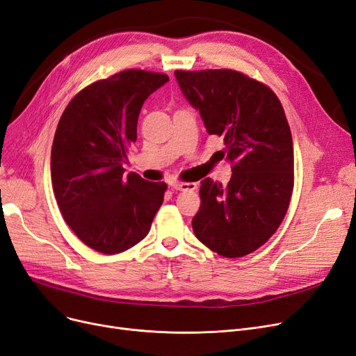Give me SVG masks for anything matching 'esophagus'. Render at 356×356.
I'll return each instance as SVG.
<instances>
[{"label": "esophagus", "instance_id": "esophagus-1", "mask_svg": "<svg viewBox=\"0 0 356 356\" xmlns=\"http://www.w3.org/2000/svg\"><path fill=\"white\" fill-rule=\"evenodd\" d=\"M171 188H173L175 191H195L196 188H198V185L196 183H183V181H176L171 185Z\"/></svg>", "mask_w": 356, "mask_h": 356}]
</instances>
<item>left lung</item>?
Here are the masks:
<instances>
[{
    "instance_id": "1",
    "label": "left lung",
    "mask_w": 356,
    "mask_h": 356,
    "mask_svg": "<svg viewBox=\"0 0 356 356\" xmlns=\"http://www.w3.org/2000/svg\"><path fill=\"white\" fill-rule=\"evenodd\" d=\"M175 76L208 135L225 140L221 158L232 164L227 186L201 181L193 233L221 257H245L279 229L293 192V142L282 102L267 85L230 69Z\"/></svg>"
}]
</instances>
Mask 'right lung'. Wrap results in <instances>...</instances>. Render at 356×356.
<instances>
[{
  "mask_svg": "<svg viewBox=\"0 0 356 356\" xmlns=\"http://www.w3.org/2000/svg\"><path fill=\"white\" fill-rule=\"evenodd\" d=\"M164 73L129 69L90 83L65 107L51 149V180L64 221L105 255L127 251L149 233L164 181L124 175L138 117Z\"/></svg>",
  "mask_w": 356,
  "mask_h": 356,
  "instance_id": "1",
  "label": "right lung"
}]
</instances>
